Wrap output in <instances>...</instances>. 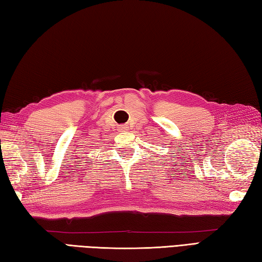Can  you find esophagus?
<instances>
[{
  "mask_svg": "<svg viewBox=\"0 0 262 262\" xmlns=\"http://www.w3.org/2000/svg\"><path fill=\"white\" fill-rule=\"evenodd\" d=\"M127 129H129V126H127V125H120L119 129H117V130H119V131H126Z\"/></svg>",
  "mask_w": 262,
  "mask_h": 262,
  "instance_id": "34e87169",
  "label": "esophagus"
}]
</instances>
